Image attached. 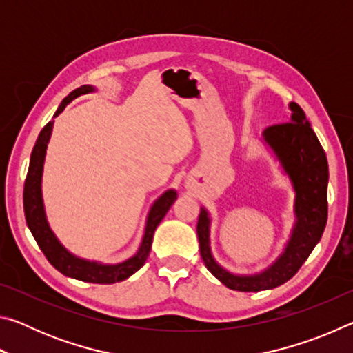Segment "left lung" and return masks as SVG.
Listing matches in <instances>:
<instances>
[{"label":"left lung","mask_w":353,"mask_h":353,"mask_svg":"<svg viewBox=\"0 0 353 353\" xmlns=\"http://www.w3.org/2000/svg\"><path fill=\"white\" fill-rule=\"evenodd\" d=\"M290 110V123L274 124L263 132V140L276 154L296 193V224L283 254L268 270L254 276H236L229 272L213 259L210 250V216L204 207L201 208L196 227L201 256L207 270L230 290L256 292L272 290L288 282L301 270L324 234L327 224V157L299 104L291 103Z\"/></svg>","instance_id":"8db88e82"}]
</instances>
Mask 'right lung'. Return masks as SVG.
<instances>
[{
  "label": "right lung",
  "mask_w": 353,
  "mask_h": 353,
  "mask_svg": "<svg viewBox=\"0 0 353 353\" xmlns=\"http://www.w3.org/2000/svg\"><path fill=\"white\" fill-rule=\"evenodd\" d=\"M94 88L92 85H82L76 90L71 92L67 98H65L59 109L54 113V118L62 113L65 107H67L74 98L81 97V94L92 93ZM52 126H54V119H51L46 126L41 129L37 141L31 154V162H29L28 176L25 181V190H23V207H25V216L26 224L31 230L32 236L37 241L41 252L45 254L48 261L56 268L59 272L63 276L73 277L82 282L88 283H115L126 280L132 276L140 268L145 265L149 252H151L152 246V236L154 232L160 224V221L165 218L168 213L170 207L174 204L177 199V193L174 190H168L160 196V198L154 202V205L149 210L145 235H143V241L140 244L139 252L129 260L118 263V265H103L98 261H88L79 259V256L73 255L65 249L61 241L57 240L56 235L52 234L50 224L46 221L45 208H43V199H41V174H43V162L45 154L48 148V141L52 132Z\"/></svg>",
  "instance_id": "obj_1"
}]
</instances>
